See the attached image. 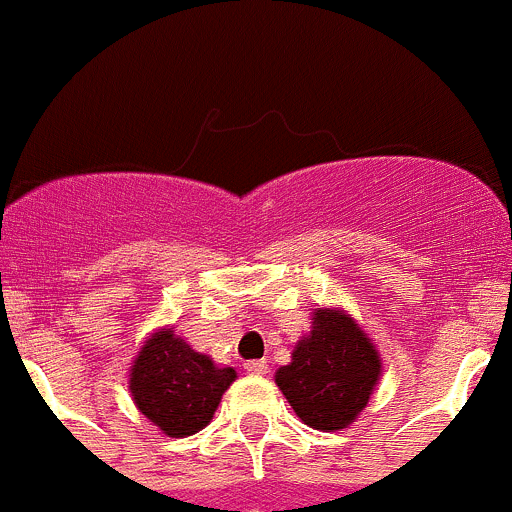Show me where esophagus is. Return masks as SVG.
Returning <instances> with one entry per match:
<instances>
[{"label": "esophagus", "instance_id": "obj_1", "mask_svg": "<svg viewBox=\"0 0 512 512\" xmlns=\"http://www.w3.org/2000/svg\"><path fill=\"white\" fill-rule=\"evenodd\" d=\"M246 373H251V376H266L268 373V363L266 361H249L244 363Z\"/></svg>", "mask_w": 512, "mask_h": 512}]
</instances>
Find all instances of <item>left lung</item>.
Segmentation results:
<instances>
[{"label": "left lung", "instance_id": "left-lung-1", "mask_svg": "<svg viewBox=\"0 0 512 512\" xmlns=\"http://www.w3.org/2000/svg\"><path fill=\"white\" fill-rule=\"evenodd\" d=\"M383 373V358L361 323L343 308H313L291 363L276 371L278 391L308 428L333 433L361 416Z\"/></svg>", "mask_w": 512, "mask_h": 512}]
</instances>
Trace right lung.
<instances>
[{"mask_svg":"<svg viewBox=\"0 0 512 512\" xmlns=\"http://www.w3.org/2000/svg\"><path fill=\"white\" fill-rule=\"evenodd\" d=\"M234 381V368L216 366L206 353L194 351L174 326H161L136 351L129 393L141 416L161 433L186 438L209 426Z\"/></svg>","mask_w":512,"mask_h":512,"instance_id":"add662e5","label":"right lung"}]
</instances>
